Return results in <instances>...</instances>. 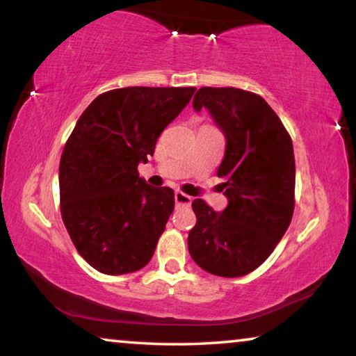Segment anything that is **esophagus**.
Masks as SVG:
<instances>
[{
    "label": "esophagus",
    "instance_id": "34e87169",
    "mask_svg": "<svg viewBox=\"0 0 356 356\" xmlns=\"http://www.w3.org/2000/svg\"><path fill=\"white\" fill-rule=\"evenodd\" d=\"M174 201H176L177 206H190L191 196L185 195L182 191H176V195H174Z\"/></svg>",
    "mask_w": 356,
    "mask_h": 356
}]
</instances>
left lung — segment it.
I'll list each match as a JSON object with an SVG mask.
<instances>
[{
	"mask_svg": "<svg viewBox=\"0 0 356 356\" xmlns=\"http://www.w3.org/2000/svg\"><path fill=\"white\" fill-rule=\"evenodd\" d=\"M193 108H207L226 136L218 168L227 207L191 204L196 225L190 256L202 270L237 278L272 254L291 225L295 207V159L291 135L261 95L237 88H201Z\"/></svg>",
	"mask_w": 356,
	"mask_h": 356,
	"instance_id": "1",
	"label": "left lung"
}]
</instances>
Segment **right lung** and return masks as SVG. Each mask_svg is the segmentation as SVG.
<instances>
[{
    "label": "right lung",
    "mask_w": 356,
    "mask_h": 356,
    "mask_svg": "<svg viewBox=\"0 0 356 356\" xmlns=\"http://www.w3.org/2000/svg\"><path fill=\"white\" fill-rule=\"evenodd\" d=\"M196 88L113 89L92 100L59 163L61 215L76 251L105 275L138 272L174 210L170 186H150L138 165Z\"/></svg>",
    "instance_id": "add662e5"
}]
</instances>
